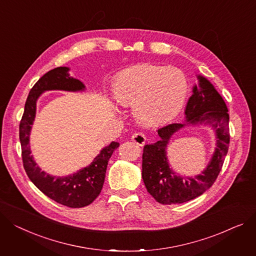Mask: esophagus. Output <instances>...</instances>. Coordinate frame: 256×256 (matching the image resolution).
I'll use <instances>...</instances> for the list:
<instances>
[{
    "mask_svg": "<svg viewBox=\"0 0 256 256\" xmlns=\"http://www.w3.org/2000/svg\"><path fill=\"white\" fill-rule=\"evenodd\" d=\"M132 140L134 144H137L139 146H143L145 144V141H146V137L145 134L143 132H134L132 136Z\"/></svg>",
    "mask_w": 256,
    "mask_h": 256,
    "instance_id": "34e87169",
    "label": "esophagus"
}]
</instances>
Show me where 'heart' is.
I'll list each match as a JSON object with an SVG mask.
<instances>
[{"instance_id":"obj_1","label":"heart","mask_w":256,"mask_h":256,"mask_svg":"<svg viewBox=\"0 0 256 256\" xmlns=\"http://www.w3.org/2000/svg\"><path fill=\"white\" fill-rule=\"evenodd\" d=\"M113 92L122 105H134L141 124L160 126L172 120L183 108L188 80L178 68L139 64L117 74Z\"/></svg>"}]
</instances>
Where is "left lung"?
Returning a JSON list of instances; mask_svg holds the SVG:
<instances>
[{
  "instance_id": "left-lung-1",
  "label": "left lung",
  "mask_w": 256,
  "mask_h": 256,
  "mask_svg": "<svg viewBox=\"0 0 256 256\" xmlns=\"http://www.w3.org/2000/svg\"><path fill=\"white\" fill-rule=\"evenodd\" d=\"M192 94L185 108V122L172 124L158 130L160 140L145 145L142 160V178L147 192L162 205L182 204L202 194L218 177L230 145V115L224 100L211 82L198 76ZM205 124L216 132V147L206 168L194 178L177 176L169 168L166 145L172 136L186 125Z\"/></svg>"
}]
</instances>
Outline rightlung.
Segmentation results:
<instances>
[{
	"mask_svg": "<svg viewBox=\"0 0 256 256\" xmlns=\"http://www.w3.org/2000/svg\"><path fill=\"white\" fill-rule=\"evenodd\" d=\"M69 68L58 66L43 75L30 90L20 124V140L24 168L30 180L45 196L70 208L88 206L100 194L106 177L108 162L119 143L112 142L100 150L92 162L77 173L66 177L51 176L39 168L30 156V134L35 120L37 100L46 90L82 92L84 84L69 74Z\"/></svg>",
	"mask_w": 256,
	"mask_h": 256,
	"instance_id": "add662e5",
	"label": "right lung"
}]
</instances>
